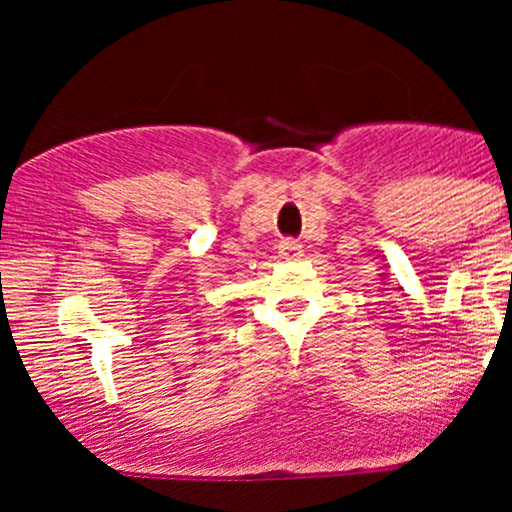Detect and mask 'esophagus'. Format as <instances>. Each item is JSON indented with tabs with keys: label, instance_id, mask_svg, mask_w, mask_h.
Returning a JSON list of instances; mask_svg holds the SVG:
<instances>
[{
	"label": "esophagus",
	"instance_id": "obj_1",
	"mask_svg": "<svg viewBox=\"0 0 512 512\" xmlns=\"http://www.w3.org/2000/svg\"><path fill=\"white\" fill-rule=\"evenodd\" d=\"M281 255L284 257H298L301 255V245L296 243V240H291V238H286V240H281Z\"/></svg>",
	"mask_w": 512,
	"mask_h": 512
}]
</instances>
